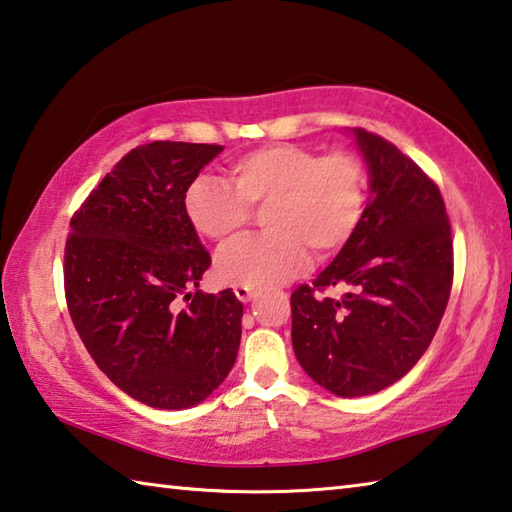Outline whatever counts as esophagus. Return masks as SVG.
I'll return each instance as SVG.
<instances>
[{"label":"esophagus","instance_id":"obj_1","mask_svg":"<svg viewBox=\"0 0 512 512\" xmlns=\"http://www.w3.org/2000/svg\"><path fill=\"white\" fill-rule=\"evenodd\" d=\"M235 296L241 302H250V300L257 296V291L255 289H248V287H235Z\"/></svg>","mask_w":512,"mask_h":512}]
</instances>
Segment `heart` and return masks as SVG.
I'll return each mask as SVG.
<instances>
[{"label":"heart","instance_id":"heart-1","mask_svg":"<svg viewBox=\"0 0 512 512\" xmlns=\"http://www.w3.org/2000/svg\"><path fill=\"white\" fill-rule=\"evenodd\" d=\"M232 185L198 176L185 214L198 235L225 244L244 228L250 207H264V235L239 239L216 257L223 284L268 289L298 275L316 257L348 244L366 212V173L350 153L320 155L298 144H271L230 164Z\"/></svg>","mask_w":512,"mask_h":512}]
</instances>
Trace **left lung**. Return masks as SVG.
<instances>
[{
    "label": "left lung",
    "instance_id": "8db88e82",
    "mask_svg": "<svg viewBox=\"0 0 512 512\" xmlns=\"http://www.w3.org/2000/svg\"><path fill=\"white\" fill-rule=\"evenodd\" d=\"M368 169V203L352 239L314 287L291 296L302 370L339 397L384 391L427 352L454 275L443 196L418 164L363 128L348 131ZM339 288L336 299L316 290Z\"/></svg>",
    "mask_w": 512,
    "mask_h": 512
}]
</instances>
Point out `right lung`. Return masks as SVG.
<instances>
[{
    "label": "right lung",
    "mask_w": 512,
    "mask_h": 512,
    "mask_svg": "<svg viewBox=\"0 0 512 512\" xmlns=\"http://www.w3.org/2000/svg\"><path fill=\"white\" fill-rule=\"evenodd\" d=\"M221 151L137 146L69 223L65 296L76 332L112 384L153 409L201 404L239 352L244 305L232 289H198L212 259L185 214L187 187Z\"/></svg>",
    "instance_id": "right-lung-1"
}]
</instances>
